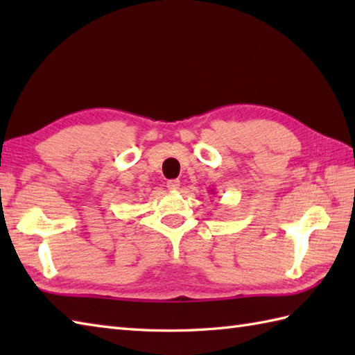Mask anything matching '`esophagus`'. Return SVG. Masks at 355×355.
<instances>
[{
  "label": "esophagus",
  "mask_w": 355,
  "mask_h": 355,
  "mask_svg": "<svg viewBox=\"0 0 355 355\" xmlns=\"http://www.w3.org/2000/svg\"><path fill=\"white\" fill-rule=\"evenodd\" d=\"M166 186H168L169 191H178L180 189V180H169V182L166 183Z\"/></svg>",
  "instance_id": "esophagus-1"
}]
</instances>
